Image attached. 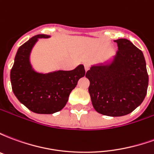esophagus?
<instances>
[{
    "mask_svg": "<svg viewBox=\"0 0 154 154\" xmlns=\"http://www.w3.org/2000/svg\"><path fill=\"white\" fill-rule=\"evenodd\" d=\"M84 67H85V71L87 72V71L89 70V68H90V64L88 63H84Z\"/></svg>",
    "mask_w": 154,
    "mask_h": 154,
    "instance_id": "esophagus-1",
    "label": "esophagus"
}]
</instances>
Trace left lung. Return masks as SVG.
I'll return each mask as SVG.
<instances>
[{
	"instance_id": "1",
	"label": "left lung",
	"mask_w": 154,
	"mask_h": 154,
	"mask_svg": "<svg viewBox=\"0 0 154 154\" xmlns=\"http://www.w3.org/2000/svg\"><path fill=\"white\" fill-rule=\"evenodd\" d=\"M118 51L103 63L92 64L86 73L94 109L107 116L131 113L144 100L149 75L142 51L126 38L115 40Z\"/></svg>"
}]
</instances>
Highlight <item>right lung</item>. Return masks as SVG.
<instances>
[{
	"mask_svg": "<svg viewBox=\"0 0 154 154\" xmlns=\"http://www.w3.org/2000/svg\"><path fill=\"white\" fill-rule=\"evenodd\" d=\"M50 35H38L19 48L11 71L12 91L19 101L37 114H54L63 108L71 91L85 76L82 64L71 71L55 70L40 72L30 62L33 48L39 38Z\"/></svg>",
	"mask_w": 154,
	"mask_h": 154,
	"instance_id": "add662e5",
	"label": "right lung"
}]
</instances>
